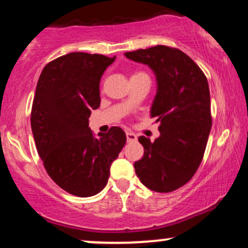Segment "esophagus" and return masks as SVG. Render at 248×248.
I'll return each instance as SVG.
<instances>
[{
  "instance_id": "1",
  "label": "esophagus",
  "mask_w": 248,
  "mask_h": 248,
  "mask_svg": "<svg viewBox=\"0 0 248 248\" xmlns=\"http://www.w3.org/2000/svg\"><path fill=\"white\" fill-rule=\"evenodd\" d=\"M126 136H127V141H128V142L138 140V136H136V134H134V133H132V132H127V133H126Z\"/></svg>"
}]
</instances>
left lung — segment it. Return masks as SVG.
<instances>
[{"label":"left lung","mask_w":248,"mask_h":248,"mask_svg":"<svg viewBox=\"0 0 248 248\" xmlns=\"http://www.w3.org/2000/svg\"><path fill=\"white\" fill-rule=\"evenodd\" d=\"M124 56L148 65L157 84L150 115L160 122L161 135L154 142L139 138L144 154L134 163L135 172L153 191H173L192 178L203 160L212 126L207 79L178 49L156 45Z\"/></svg>","instance_id":"obj_1"}]
</instances>
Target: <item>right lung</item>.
I'll list each match as a JSON object with an SVG mask.
<instances>
[{"mask_svg":"<svg viewBox=\"0 0 248 248\" xmlns=\"http://www.w3.org/2000/svg\"><path fill=\"white\" fill-rule=\"evenodd\" d=\"M114 61L71 52L49 62L37 82L31 110L37 152L57 186L78 197L106 186L110 164L126 143L120 127L98 138L88 127L91 110L100 106V79Z\"/></svg>","mask_w":248,"mask_h":248,"instance_id":"add662e5","label":"right lung"}]
</instances>
